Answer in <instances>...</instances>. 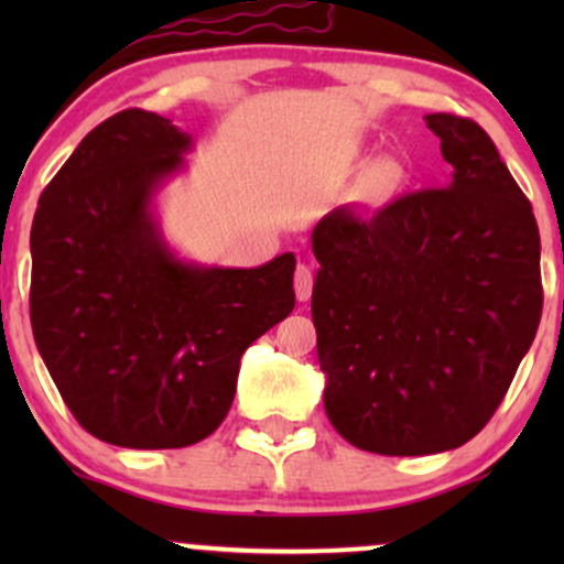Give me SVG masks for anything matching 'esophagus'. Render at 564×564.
<instances>
[{
	"label": "esophagus",
	"instance_id": "obj_1",
	"mask_svg": "<svg viewBox=\"0 0 564 564\" xmlns=\"http://www.w3.org/2000/svg\"><path fill=\"white\" fill-rule=\"evenodd\" d=\"M294 291H296V300L300 302H307L310 294H313V273H310L307 264H296Z\"/></svg>",
	"mask_w": 564,
	"mask_h": 564
}]
</instances>
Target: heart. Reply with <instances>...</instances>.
<instances>
[{"label": "heart", "instance_id": "1", "mask_svg": "<svg viewBox=\"0 0 564 564\" xmlns=\"http://www.w3.org/2000/svg\"><path fill=\"white\" fill-rule=\"evenodd\" d=\"M408 185V170L400 159L381 156L368 161L360 172L358 183H355V198L368 209H384L394 198L403 193Z\"/></svg>", "mask_w": 564, "mask_h": 564}]
</instances>
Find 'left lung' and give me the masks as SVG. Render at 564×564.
I'll use <instances>...</instances> for the list:
<instances>
[{
	"label": "left lung",
	"mask_w": 564,
	"mask_h": 564,
	"mask_svg": "<svg viewBox=\"0 0 564 564\" xmlns=\"http://www.w3.org/2000/svg\"><path fill=\"white\" fill-rule=\"evenodd\" d=\"M445 187L377 215L339 206L313 230V286L328 422L355 448L424 456L458 448L501 405L539 332L533 206L480 124L424 116Z\"/></svg>",
	"instance_id": "left-lung-1"
}]
</instances>
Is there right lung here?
<instances>
[{"mask_svg": "<svg viewBox=\"0 0 564 564\" xmlns=\"http://www.w3.org/2000/svg\"><path fill=\"white\" fill-rule=\"evenodd\" d=\"M193 138L129 108L79 142L31 225V328L70 413L121 448H185L223 424L241 355L294 310L291 251L204 268L170 249L153 198Z\"/></svg>", "mask_w": 564, "mask_h": 564, "instance_id": "add662e5", "label": "right lung"}]
</instances>
